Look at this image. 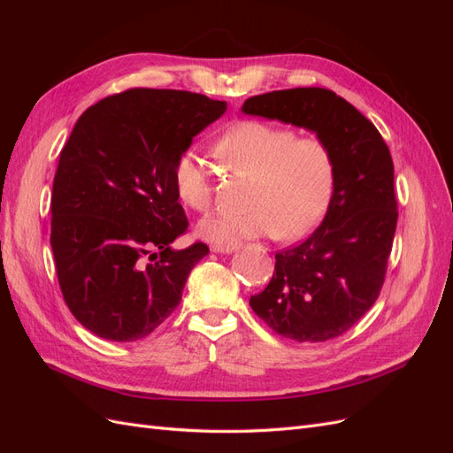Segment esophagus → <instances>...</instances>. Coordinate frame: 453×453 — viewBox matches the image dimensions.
<instances>
[{
    "mask_svg": "<svg viewBox=\"0 0 453 453\" xmlns=\"http://www.w3.org/2000/svg\"><path fill=\"white\" fill-rule=\"evenodd\" d=\"M213 253H232L236 251V245H211Z\"/></svg>",
    "mask_w": 453,
    "mask_h": 453,
    "instance_id": "34e87169",
    "label": "esophagus"
}]
</instances>
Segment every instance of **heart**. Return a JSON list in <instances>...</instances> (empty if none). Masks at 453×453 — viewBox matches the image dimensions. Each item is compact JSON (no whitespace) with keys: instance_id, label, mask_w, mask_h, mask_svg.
I'll list each match as a JSON object with an SVG mask.
<instances>
[{"instance_id":"1","label":"heart","mask_w":453,"mask_h":453,"mask_svg":"<svg viewBox=\"0 0 453 453\" xmlns=\"http://www.w3.org/2000/svg\"><path fill=\"white\" fill-rule=\"evenodd\" d=\"M225 166L251 177L248 211H217L203 217L198 236L215 245H238L245 240L276 236L295 242L319 225L334 190V158L328 145L289 128L263 120H242L215 143ZM180 200L195 211H205L213 200L208 168L195 150H185L173 166Z\"/></svg>"}]
</instances>
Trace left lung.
Instances as JSON below:
<instances>
[{"label": "left lung", "instance_id": "1", "mask_svg": "<svg viewBox=\"0 0 453 453\" xmlns=\"http://www.w3.org/2000/svg\"><path fill=\"white\" fill-rule=\"evenodd\" d=\"M242 111L311 130L333 153L334 190L323 223L276 253L270 283L250 300L283 338L333 340L372 308L386 280L399 217L389 147L372 122L326 88L253 96Z\"/></svg>", "mask_w": 453, "mask_h": 453}]
</instances>
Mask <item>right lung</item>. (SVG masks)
Wrapping results in <instances>:
<instances>
[{
	"label": "right lung",
	"mask_w": 453,
	"mask_h": 453,
	"mask_svg": "<svg viewBox=\"0 0 453 453\" xmlns=\"http://www.w3.org/2000/svg\"><path fill=\"white\" fill-rule=\"evenodd\" d=\"M225 111L203 94L130 88L75 122L52 183L50 245L65 304L92 334L142 340L180 306L210 248L172 250L188 226L173 166Z\"/></svg>",
	"instance_id": "1"
}]
</instances>
